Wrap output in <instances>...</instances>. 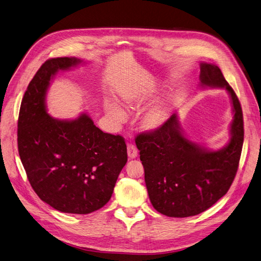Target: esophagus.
Here are the masks:
<instances>
[{
    "label": "esophagus",
    "mask_w": 261,
    "mask_h": 261,
    "mask_svg": "<svg viewBox=\"0 0 261 261\" xmlns=\"http://www.w3.org/2000/svg\"><path fill=\"white\" fill-rule=\"evenodd\" d=\"M127 152H128V156H129V159L133 160V159L137 158L138 152H137V149H136V147H135L133 144H128V146H127Z\"/></svg>",
    "instance_id": "esophagus-1"
}]
</instances>
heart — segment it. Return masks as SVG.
Here are the masks:
<instances>
[{"label":"heart","mask_w":261,"mask_h":261,"mask_svg":"<svg viewBox=\"0 0 261 261\" xmlns=\"http://www.w3.org/2000/svg\"><path fill=\"white\" fill-rule=\"evenodd\" d=\"M142 100H143L142 97H137V96L126 97L124 99L125 103L128 107H137L142 102ZM106 106H107L108 113L111 115V117L114 120L118 121V123H123V121H125L127 114L124 111V109L120 106H118L116 102L109 100ZM166 117H167L166 111L164 110L163 107H161V106L155 107L146 114V116L144 118V126L147 129L155 130V129L160 128L165 123Z\"/></svg>","instance_id":"heart-1"}]
</instances>
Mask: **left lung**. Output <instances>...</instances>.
<instances>
[{"mask_svg": "<svg viewBox=\"0 0 261 261\" xmlns=\"http://www.w3.org/2000/svg\"><path fill=\"white\" fill-rule=\"evenodd\" d=\"M200 86L218 87L231 97L234 118L229 144L210 151L184 135L174 113L156 130L135 138L154 209L169 217H189L211 207L228 192L244 144V116L239 99L218 66L200 64Z\"/></svg>", "mask_w": 261, "mask_h": 261, "instance_id": "left-lung-1", "label": "left lung"}]
</instances>
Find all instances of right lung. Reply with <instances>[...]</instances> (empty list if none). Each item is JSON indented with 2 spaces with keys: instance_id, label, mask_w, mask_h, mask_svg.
I'll return each instance as SVG.
<instances>
[{
  "instance_id": "obj_1",
  "label": "right lung",
  "mask_w": 261,
  "mask_h": 261,
  "mask_svg": "<svg viewBox=\"0 0 261 261\" xmlns=\"http://www.w3.org/2000/svg\"><path fill=\"white\" fill-rule=\"evenodd\" d=\"M81 62L47 60L27 87L17 120V149L34 192L56 210L71 214L105 205L128 160L124 137L102 132L86 113L72 120L47 113L50 81Z\"/></svg>"
}]
</instances>
